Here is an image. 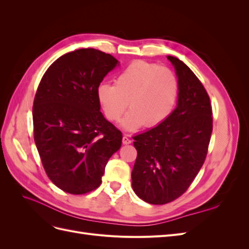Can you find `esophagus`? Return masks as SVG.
<instances>
[{
	"label": "esophagus",
	"instance_id": "esophagus-1",
	"mask_svg": "<svg viewBox=\"0 0 249 249\" xmlns=\"http://www.w3.org/2000/svg\"><path fill=\"white\" fill-rule=\"evenodd\" d=\"M131 142H132V140H131L129 137H126V136H124V137H123V143H124V145L130 144Z\"/></svg>",
	"mask_w": 249,
	"mask_h": 249
}]
</instances>
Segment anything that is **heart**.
I'll list each match as a JSON object with an SVG mask.
<instances>
[{
  "label": "heart",
  "instance_id": "1",
  "mask_svg": "<svg viewBox=\"0 0 249 249\" xmlns=\"http://www.w3.org/2000/svg\"><path fill=\"white\" fill-rule=\"evenodd\" d=\"M178 95L176 73L168 67L145 61L127 65L115 77L114 86L104 83L97 88V100L110 122H118L129 103L131 110L122 122L129 131L163 123L175 108Z\"/></svg>",
  "mask_w": 249,
  "mask_h": 249
}]
</instances>
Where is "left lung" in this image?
Returning <instances> with one entry per match:
<instances>
[{"instance_id": "1", "label": "left lung", "mask_w": 249, "mask_h": 249, "mask_svg": "<svg viewBox=\"0 0 249 249\" xmlns=\"http://www.w3.org/2000/svg\"><path fill=\"white\" fill-rule=\"evenodd\" d=\"M178 80L177 108L163 123L133 137L132 187L142 200L165 205L186 192L206 160L213 130L205 87L183 61L167 56Z\"/></svg>"}]
</instances>
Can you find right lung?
I'll return each mask as SVG.
<instances>
[{
  "mask_svg": "<svg viewBox=\"0 0 249 249\" xmlns=\"http://www.w3.org/2000/svg\"><path fill=\"white\" fill-rule=\"evenodd\" d=\"M117 64L110 54L80 49L58 58L37 88L34 141L48 177L64 192L96 189L122 146V132L104 117L97 100L101 82Z\"/></svg>",
  "mask_w": 249,
  "mask_h": 249,
  "instance_id": "add662e5",
  "label": "right lung"
}]
</instances>
